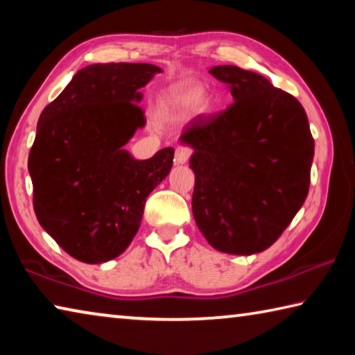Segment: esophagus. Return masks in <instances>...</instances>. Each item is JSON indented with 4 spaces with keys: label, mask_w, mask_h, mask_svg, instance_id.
<instances>
[{
    "label": "esophagus",
    "mask_w": 355,
    "mask_h": 355,
    "mask_svg": "<svg viewBox=\"0 0 355 355\" xmlns=\"http://www.w3.org/2000/svg\"><path fill=\"white\" fill-rule=\"evenodd\" d=\"M191 156V148L188 147H178L175 150V164H184Z\"/></svg>",
    "instance_id": "34e87169"
}]
</instances>
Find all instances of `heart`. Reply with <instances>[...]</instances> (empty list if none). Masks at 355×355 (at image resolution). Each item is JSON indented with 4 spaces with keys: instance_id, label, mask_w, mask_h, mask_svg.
Segmentation results:
<instances>
[{
    "instance_id": "1",
    "label": "heart",
    "mask_w": 355,
    "mask_h": 355,
    "mask_svg": "<svg viewBox=\"0 0 355 355\" xmlns=\"http://www.w3.org/2000/svg\"><path fill=\"white\" fill-rule=\"evenodd\" d=\"M203 89L194 84H178V86L171 87L169 91L164 92L159 98V110L169 117H183L192 111V107L197 105L200 111H208L209 100L202 97Z\"/></svg>"
}]
</instances>
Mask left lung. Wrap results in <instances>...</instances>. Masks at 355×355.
Masks as SVG:
<instances>
[{
  "mask_svg": "<svg viewBox=\"0 0 355 355\" xmlns=\"http://www.w3.org/2000/svg\"><path fill=\"white\" fill-rule=\"evenodd\" d=\"M233 103L186 125L192 148V214L216 250L252 255L277 241L304 205L315 141L302 105L255 71L209 69Z\"/></svg>",
  "mask_w": 355,
  "mask_h": 355,
  "instance_id": "obj_1",
  "label": "left lung"
}]
</instances>
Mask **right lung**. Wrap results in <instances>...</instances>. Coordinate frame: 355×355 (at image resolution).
I'll list each match as a JSON object with an SVG mask.
<instances>
[{
	"label": "right lung",
	"mask_w": 355,
	"mask_h": 355,
	"mask_svg": "<svg viewBox=\"0 0 355 355\" xmlns=\"http://www.w3.org/2000/svg\"><path fill=\"white\" fill-rule=\"evenodd\" d=\"M161 71L153 64L87 65L40 114L28 158L34 211L83 263L110 261L128 248L148 194L172 169V147L141 161L123 148L146 127L139 89Z\"/></svg>",
	"instance_id": "right-lung-1"
}]
</instances>
